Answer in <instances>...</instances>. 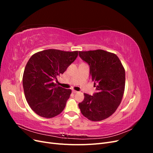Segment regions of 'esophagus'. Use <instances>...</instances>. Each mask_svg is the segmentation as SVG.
Instances as JSON below:
<instances>
[{"label": "esophagus", "mask_w": 153, "mask_h": 153, "mask_svg": "<svg viewBox=\"0 0 153 153\" xmlns=\"http://www.w3.org/2000/svg\"><path fill=\"white\" fill-rule=\"evenodd\" d=\"M73 93H77L78 91H76L75 90H73Z\"/></svg>", "instance_id": "obj_1"}]
</instances>
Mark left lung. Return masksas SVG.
Masks as SVG:
<instances>
[{
    "label": "left lung",
    "instance_id": "8db88e82",
    "mask_svg": "<svg viewBox=\"0 0 153 153\" xmlns=\"http://www.w3.org/2000/svg\"><path fill=\"white\" fill-rule=\"evenodd\" d=\"M79 55L89 64L91 78L96 82L98 92L93 96L84 94V100L78 106L90 121H102L111 116L121 102L125 69L116 55L103 50L79 51Z\"/></svg>",
    "mask_w": 153,
    "mask_h": 153
}]
</instances>
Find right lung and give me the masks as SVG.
I'll use <instances>...</instances> for the list:
<instances>
[{
  "label": "right lung",
  "instance_id": "1",
  "mask_svg": "<svg viewBox=\"0 0 153 153\" xmlns=\"http://www.w3.org/2000/svg\"><path fill=\"white\" fill-rule=\"evenodd\" d=\"M78 56V51L48 49L32 55L23 75V87L31 109L41 117L52 118L61 114L71 94L54 80Z\"/></svg>",
  "mask_w": 153,
  "mask_h": 153
}]
</instances>
